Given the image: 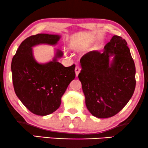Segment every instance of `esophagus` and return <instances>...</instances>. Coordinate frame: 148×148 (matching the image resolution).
<instances>
[{
  "instance_id": "1",
  "label": "esophagus",
  "mask_w": 148,
  "mask_h": 148,
  "mask_svg": "<svg viewBox=\"0 0 148 148\" xmlns=\"http://www.w3.org/2000/svg\"><path fill=\"white\" fill-rule=\"evenodd\" d=\"M75 74H76V76L77 77L78 76V75H79V73H80V71H81V68H80V66H76V67H75Z\"/></svg>"
}]
</instances>
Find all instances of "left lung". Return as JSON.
<instances>
[{"label":"left lung","instance_id":"1","mask_svg":"<svg viewBox=\"0 0 148 148\" xmlns=\"http://www.w3.org/2000/svg\"><path fill=\"white\" fill-rule=\"evenodd\" d=\"M104 52H90L81 58L82 82L86 104L91 114L112 117L124 108L134 93L135 66L126 40L114 36ZM115 55L109 64V56Z\"/></svg>","mask_w":148,"mask_h":148}]
</instances>
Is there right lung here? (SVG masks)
I'll use <instances>...</instances> for the list:
<instances>
[{"mask_svg":"<svg viewBox=\"0 0 148 148\" xmlns=\"http://www.w3.org/2000/svg\"><path fill=\"white\" fill-rule=\"evenodd\" d=\"M60 36L38 34L24 40L12 59L11 71L14 90L17 96L30 112L40 116L54 112L61 104V97L75 77V64L65 67L56 61L62 56L46 64L34 60L32 47L39 44H55Z\"/></svg>","mask_w":148,"mask_h":148,"instance_id":"right-lung-1","label":"right lung"}]
</instances>
